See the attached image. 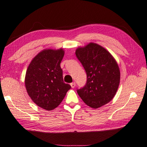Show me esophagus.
<instances>
[{
	"label": "esophagus",
	"mask_w": 147,
	"mask_h": 147,
	"mask_svg": "<svg viewBox=\"0 0 147 147\" xmlns=\"http://www.w3.org/2000/svg\"><path fill=\"white\" fill-rule=\"evenodd\" d=\"M70 85H71V88H74L76 86V83L75 82H73V83H70Z\"/></svg>",
	"instance_id": "1"
}]
</instances>
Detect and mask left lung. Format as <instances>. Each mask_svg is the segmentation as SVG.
<instances>
[{
    "mask_svg": "<svg viewBox=\"0 0 147 147\" xmlns=\"http://www.w3.org/2000/svg\"><path fill=\"white\" fill-rule=\"evenodd\" d=\"M76 57L86 74V83L77 90L86 105L94 109L102 107L111 100L120 83L121 74L113 57L105 48L90 43L79 47Z\"/></svg>",
    "mask_w": 147,
    "mask_h": 147,
    "instance_id": "left-lung-1",
    "label": "left lung"
}]
</instances>
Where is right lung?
Returning a JSON list of instances; mask_svg holds the SVG:
<instances>
[{
	"label": "right lung",
	"instance_id": "obj_1",
	"mask_svg": "<svg viewBox=\"0 0 147 147\" xmlns=\"http://www.w3.org/2000/svg\"><path fill=\"white\" fill-rule=\"evenodd\" d=\"M62 49H45L36 56L26 69L25 87L38 106L47 111L58 107L71 86L64 82L61 62Z\"/></svg>",
	"mask_w": 147,
	"mask_h": 147
}]
</instances>
